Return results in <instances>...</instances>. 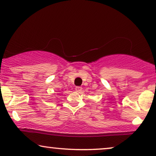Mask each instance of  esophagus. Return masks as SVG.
<instances>
[{
    "label": "esophagus",
    "mask_w": 156,
    "mask_h": 156,
    "mask_svg": "<svg viewBox=\"0 0 156 156\" xmlns=\"http://www.w3.org/2000/svg\"><path fill=\"white\" fill-rule=\"evenodd\" d=\"M75 90L77 91V92H81L82 90V87H75Z\"/></svg>",
    "instance_id": "obj_1"
}]
</instances>
